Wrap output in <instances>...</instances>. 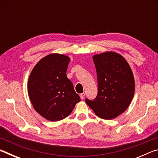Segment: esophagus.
I'll return each mask as SVG.
<instances>
[{"label":"esophagus","mask_w":158,"mask_h":158,"mask_svg":"<svg viewBox=\"0 0 158 158\" xmlns=\"http://www.w3.org/2000/svg\"><path fill=\"white\" fill-rule=\"evenodd\" d=\"M79 96H80V98H81V99H84V96H85V93H81V94L79 95Z\"/></svg>","instance_id":"1"}]
</instances>
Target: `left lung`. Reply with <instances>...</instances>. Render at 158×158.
<instances>
[{
	"instance_id": "8db88e82",
	"label": "left lung",
	"mask_w": 158,
	"mask_h": 158,
	"mask_svg": "<svg viewBox=\"0 0 158 158\" xmlns=\"http://www.w3.org/2000/svg\"><path fill=\"white\" fill-rule=\"evenodd\" d=\"M98 94L85 102L101 118L111 120L126 110L135 93V80L129 64L121 55L105 52L95 55Z\"/></svg>"
}]
</instances>
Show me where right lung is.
Wrapping results in <instances>:
<instances>
[{"label": "right lung", "mask_w": 158, "mask_h": 158, "mask_svg": "<svg viewBox=\"0 0 158 158\" xmlns=\"http://www.w3.org/2000/svg\"><path fill=\"white\" fill-rule=\"evenodd\" d=\"M69 58L52 53L37 63L29 77L28 93L34 109L51 121L68 116L81 100L67 77Z\"/></svg>", "instance_id": "1"}]
</instances>
